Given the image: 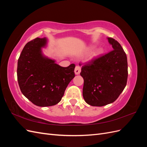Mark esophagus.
<instances>
[{"label": "esophagus", "mask_w": 147, "mask_h": 147, "mask_svg": "<svg viewBox=\"0 0 147 147\" xmlns=\"http://www.w3.org/2000/svg\"><path fill=\"white\" fill-rule=\"evenodd\" d=\"M81 72V68L80 66H76L75 68V75H78L80 74Z\"/></svg>", "instance_id": "esophagus-1"}]
</instances>
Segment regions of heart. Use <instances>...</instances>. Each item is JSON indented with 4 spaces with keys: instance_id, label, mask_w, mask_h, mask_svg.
Instances as JSON below:
<instances>
[{
    "instance_id": "1",
    "label": "heart",
    "mask_w": 147,
    "mask_h": 147,
    "mask_svg": "<svg viewBox=\"0 0 147 147\" xmlns=\"http://www.w3.org/2000/svg\"><path fill=\"white\" fill-rule=\"evenodd\" d=\"M102 53H103V50H102V48H96V50H94L91 53V54L88 57V59L92 60L93 59L96 58L97 57L100 56Z\"/></svg>"
}]
</instances>
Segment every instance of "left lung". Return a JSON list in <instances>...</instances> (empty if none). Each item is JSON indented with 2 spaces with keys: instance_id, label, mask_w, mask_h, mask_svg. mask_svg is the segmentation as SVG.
<instances>
[{
  "instance_id": "8db88e82",
  "label": "left lung",
  "mask_w": 147,
  "mask_h": 147,
  "mask_svg": "<svg viewBox=\"0 0 147 147\" xmlns=\"http://www.w3.org/2000/svg\"><path fill=\"white\" fill-rule=\"evenodd\" d=\"M113 50L82 67L83 96L91 106L102 107L117 99L127 83V61L121 45L107 38Z\"/></svg>"
}]
</instances>
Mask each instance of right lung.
<instances>
[{
    "mask_svg": "<svg viewBox=\"0 0 147 147\" xmlns=\"http://www.w3.org/2000/svg\"><path fill=\"white\" fill-rule=\"evenodd\" d=\"M47 38H36L26 43L18 61L17 77L23 94L34 104L49 107L57 104L75 77V64L63 67L43 54Z\"/></svg>",
    "mask_w": 147,
    "mask_h": 147,
    "instance_id": "obj_1",
    "label": "right lung"
}]
</instances>
